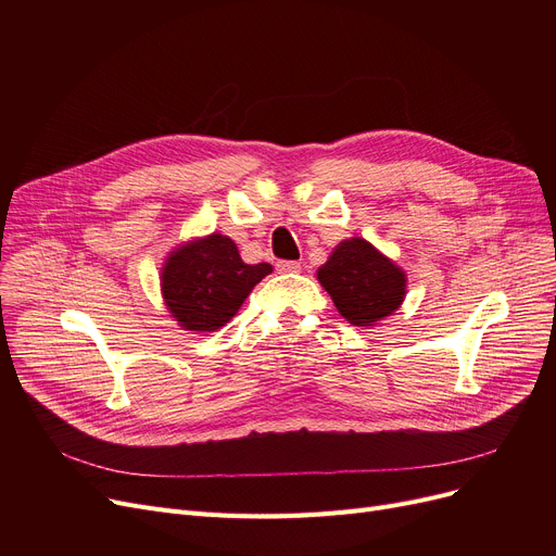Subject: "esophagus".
Listing matches in <instances>:
<instances>
[{
  "label": "esophagus",
  "mask_w": 556,
  "mask_h": 556,
  "mask_svg": "<svg viewBox=\"0 0 556 556\" xmlns=\"http://www.w3.org/2000/svg\"><path fill=\"white\" fill-rule=\"evenodd\" d=\"M277 270L279 273H300L302 270V263L300 261H277Z\"/></svg>",
  "instance_id": "34e87169"
}]
</instances>
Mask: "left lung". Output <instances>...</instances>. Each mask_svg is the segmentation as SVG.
<instances>
[{
    "label": "left lung",
    "mask_w": 556,
    "mask_h": 556,
    "mask_svg": "<svg viewBox=\"0 0 556 556\" xmlns=\"http://www.w3.org/2000/svg\"><path fill=\"white\" fill-rule=\"evenodd\" d=\"M317 279L340 315L356 327H371L394 313L405 295V275L365 239L342 241Z\"/></svg>",
    "instance_id": "8db88e82"
}]
</instances>
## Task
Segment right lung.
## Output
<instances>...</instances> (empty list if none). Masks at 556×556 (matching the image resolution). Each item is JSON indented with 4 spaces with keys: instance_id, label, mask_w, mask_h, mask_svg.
<instances>
[{
    "instance_id": "1",
    "label": "right lung",
    "mask_w": 556,
    "mask_h": 556,
    "mask_svg": "<svg viewBox=\"0 0 556 556\" xmlns=\"http://www.w3.org/2000/svg\"><path fill=\"white\" fill-rule=\"evenodd\" d=\"M270 273V263L250 266L237 243L212 233L166 258L162 293L168 311L185 329L216 331L237 315L250 290Z\"/></svg>"
}]
</instances>
